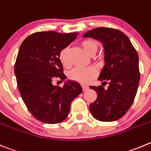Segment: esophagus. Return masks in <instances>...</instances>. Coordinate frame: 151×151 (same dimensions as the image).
<instances>
[{"label": "esophagus", "instance_id": "34e87169", "mask_svg": "<svg viewBox=\"0 0 151 151\" xmlns=\"http://www.w3.org/2000/svg\"><path fill=\"white\" fill-rule=\"evenodd\" d=\"M88 88H89L88 86H86V85H83V90L84 91H87L88 89Z\"/></svg>", "mask_w": 151, "mask_h": 151}]
</instances>
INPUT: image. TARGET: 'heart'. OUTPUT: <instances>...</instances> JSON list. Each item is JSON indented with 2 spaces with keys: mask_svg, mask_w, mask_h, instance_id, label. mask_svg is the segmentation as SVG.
Segmentation results:
<instances>
[{
  "mask_svg": "<svg viewBox=\"0 0 151 151\" xmlns=\"http://www.w3.org/2000/svg\"><path fill=\"white\" fill-rule=\"evenodd\" d=\"M80 44L83 49L86 51V53L88 54L91 56L94 55L99 49V43L97 40H94V39H86V40H83ZM59 60L61 64L65 68H71V63L68 59L67 48H65L60 51V52L59 53ZM96 74V71L93 67H87V68L77 67L70 71L68 74V77L71 80L86 84V83H88L92 78H93Z\"/></svg>",
  "mask_w": 151,
  "mask_h": 151,
  "instance_id": "heart-1",
  "label": "heart"
}]
</instances>
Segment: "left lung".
Masks as SVG:
<instances>
[{
	"instance_id": "left-lung-1",
	"label": "left lung",
	"mask_w": 151,
	"mask_h": 151,
	"mask_svg": "<svg viewBox=\"0 0 151 151\" xmlns=\"http://www.w3.org/2000/svg\"><path fill=\"white\" fill-rule=\"evenodd\" d=\"M102 43L105 65L99 77L104 86H90L97 93L89 105L92 116L102 122H112L124 116L134 102L140 79L139 56L127 35L113 28L98 27L86 32Z\"/></svg>"
}]
</instances>
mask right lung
I'll return each instance as SVG.
<instances>
[{
	"label": "right lung",
	"mask_w": 151,
	"mask_h": 151,
	"mask_svg": "<svg viewBox=\"0 0 151 151\" xmlns=\"http://www.w3.org/2000/svg\"><path fill=\"white\" fill-rule=\"evenodd\" d=\"M78 34L35 32L20 45L14 64L17 88L28 110L40 122L57 124L66 119L71 102L83 91L75 81L62 88L52 84L54 79L66 78L59 53Z\"/></svg>",
	"instance_id": "right-lung-1"
}]
</instances>
